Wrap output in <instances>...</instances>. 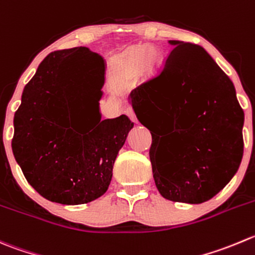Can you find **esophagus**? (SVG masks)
Here are the masks:
<instances>
[{
    "instance_id": "obj_1",
    "label": "esophagus",
    "mask_w": 255,
    "mask_h": 255,
    "mask_svg": "<svg viewBox=\"0 0 255 255\" xmlns=\"http://www.w3.org/2000/svg\"><path fill=\"white\" fill-rule=\"evenodd\" d=\"M126 115L128 116V117H129V120L132 121V122H134V123H137L138 121H137V117H135V113H134V111L132 110V108H129L128 107L127 110H126Z\"/></svg>"
}]
</instances>
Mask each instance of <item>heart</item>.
I'll list each match as a JSON object with an SVG mask.
<instances>
[{"instance_id":"1","label":"heart","mask_w":255,"mask_h":255,"mask_svg":"<svg viewBox=\"0 0 255 255\" xmlns=\"http://www.w3.org/2000/svg\"><path fill=\"white\" fill-rule=\"evenodd\" d=\"M159 61V53L157 49L149 48L145 51L144 46H137L128 49L120 59V67L126 72H134L142 66L144 70L149 71L157 66Z\"/></svg>"}]
</instances>
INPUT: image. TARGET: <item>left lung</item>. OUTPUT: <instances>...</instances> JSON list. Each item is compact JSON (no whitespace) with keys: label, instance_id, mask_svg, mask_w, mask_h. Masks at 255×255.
<instances>
[{"label":"left lung","instance_id":"1","mask_svg":"<svg viewBox=\"0 0 255 255\" xmlns=\"http://www.w3.org/2000/svg\"><path fill=\"white\" fill-rule=\"evenodd\" d=\"M174 48L155 77L130 92L138 121L168 130L149 158L159 193L168 201L199 204L233 178L243 157L244 112L231 78L198 44ZM153 139V133H152Z\"/></svg>","mask_w":255,"mask_h":255}]
</instances>
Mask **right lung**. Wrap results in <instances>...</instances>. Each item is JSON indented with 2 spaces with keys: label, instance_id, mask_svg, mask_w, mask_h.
Instances as JSON below:
<instances>
[{
  "label": "right lung",
  "instance_id": "obj_1",
  "mask_svg": "<svg viewBox=\"0 0 255 255\" xmlns=\"http://www.w3.org/2000/svg\"><path fill=\"white\" fill-rule=\"evenodd\" d=\"M83 68L101 73L95 118L80 124L70 116ZM105 61L87 47L49 53L24 87L14 113L12 150L27 182L43 198L77 206L108 189L118 152L133 128L127 116L101 120Z\"/></svg>",
  "mask_w": 255,
  "mask_h": 255
}]
</instances>
